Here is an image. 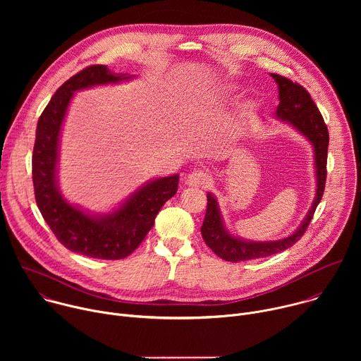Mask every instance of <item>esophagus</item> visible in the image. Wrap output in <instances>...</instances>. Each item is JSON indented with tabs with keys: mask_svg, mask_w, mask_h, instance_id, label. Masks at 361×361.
Listing matches in <instances>:
<instances>
[{
	"mask_svg": "<svg viewBox=\"0 0 361 361\" xmlns=\"http://www.w3.org/2000/svg\"><path fill=\"white\" fill-rule=\"evenodd\" d=\"M212 181L209 173L202 170H194L185 177V184L190 187H205Z\"/></svg>",
	"mask_w": 361,
	"mask_h": 361,
	"instance_id": "1",
	"label": "esophagus"
}]
</instances>
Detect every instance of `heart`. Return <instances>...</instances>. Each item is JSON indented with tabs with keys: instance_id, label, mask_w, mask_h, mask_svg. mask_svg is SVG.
I'll use <instances>...</instances> for the list:
<instances>
[{
	"instance_id": "obj_1",
	"label": "heart",
	"mask_w": 361,
	"mask_h": 361,
	"mask_svg": "<svg viewBox=\"0 0 361 361\" xmlns=\"http://www.w3.org/2000/svg\"><path fill=\"white\" fill-rule=\"evenodd\" d=\"M224 88H226V91H233V90H234V87H233V85H226Z\"/></svg>"
}]
</instances>
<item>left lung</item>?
Instances as JSON below:
<instances>
[{"label":"left lung","instance_id":"1","mask_svg":"<svg viewBox=\"0 0 361 361\" xmlns=\"http://www.w3.org/2000/svg\"><path fill=\"white\" fill-rule=\"evenodd\" d=\"M274 81L279 85V98L280 104L276 111V117L281 121L291 124L297 131H300L314 148V166H316V178L317 190L316 197L308 210L305 219L300 227L288 237L276 240V241H245L230 234L223 223L221 213L219 209V202L216 197L207 194V212H205L204 223L201 226V235L219 257L226 262H245L260 257H269L280 251L287 250L295 244L302 234L305 233L308 224H310L317 205L323 197L326 177H327V148H329V130L324 124V120L312 99L308 91L301 87L298 82L271 74Z\"/></svg>","mask_w":361,"mask_h":361}]
</instances>
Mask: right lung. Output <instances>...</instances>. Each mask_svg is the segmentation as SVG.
Returning <instances> with one entry per match:
<instances>
[{
  "label": "right lung",
  "mask_w": 361,
  "mask_h": 361,
  "mask_svg": "<svg viewBox=\"0 0 361 361\" xmlns=\"http://www.w3.org/2000/svg\"><path fill=\"white\" fill-rule=\"evenodd\" d=\"M130 80L107 66H90L67 80L44 109L35 131L32 183L38 209L70 251L101 260H121L130 255L154 226L160 209L178 188V174L152 180L138 188L118 209L91 216L64 200L57 183L61 126L75 91Z\"/></svg>",
  "instance_id": "1"
}]
</instances>
